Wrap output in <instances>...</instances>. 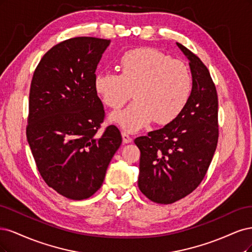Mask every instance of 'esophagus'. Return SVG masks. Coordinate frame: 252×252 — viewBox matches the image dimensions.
<instances>
[{
    "label": "esophagus",
    "instance_id": "1",
    "mask_svg": "<svg viewBox=\"0 0 252 252\" xmlns=\"http://www.w3.org/2000/svg\"><path fill=\"white\" fill-rule=\"evenodd\" d=\"M121 135H123V140H124L125 143H128V142L132 141V138H131V136L128 135L127 132L123 131V132H121Z\"/></svg>",
    "mask_w": 252,
    "mask_h": 252
}]
</instances>
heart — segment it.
<instances>
[{
    "label": "heart",
    "instance_id": "heart-1",
    "mask_svg": "<svg viewBox=\"0 0 252 252\" xmlns=\"http://www.w3.org/2000/svg\"><path fill=\"white\" fill-rule=\"evenodd\" d=\"M120 74L97 72L94 88L107 107L118 110L131 99L126 109L112 120L128 131H136L153 120L172 123L186 107L192 91V77L186 64L151 48L126 52L119 61Z\"/></svg>",
    "mask_w": 252,
    "mask_h": 252
}]
</instances>
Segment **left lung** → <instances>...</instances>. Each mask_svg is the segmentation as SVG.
Segmentation results:
<instances>
[{"label":"left lung","instance_id":"8db88e82","mask_svg":"<svg viewBox=\"0 0 252 252\" xmlns=\"http://www.w3.org/2000/svg\"><path fill=\"white\" fill-rule=\"evenodd\" d=\"M189 61L192 91L179 116L162 128L137 137L138 186L145 197L170 204L204 179L219 138L218 94L209 71L196 54L177 43Z\"/></svg>","mask_w":252,"mask_h":252}]
</instances>
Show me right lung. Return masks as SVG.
I'll return each mask as SVG.
<instances>
[{"label": "right lung", "mask_w": 252, "mask_h": 252, "mask_svg": "<svg viewBox=\"0 0 252 252\" xmlns=\"http://www.w3.org/2000/svg\"><path fill=\"white\" fill-rule=\"evenodd\" d=\"M110 39L79 36L53 46L31 80L26 135L49 188L71 200L100 189L123 138L115 126L98 133L104 110L95 71Z\"/></svg>", "instance_id": "add662e5"}]
</instances>
